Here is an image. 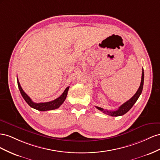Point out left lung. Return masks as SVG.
I'll use <instances>...</instances> for the list:
<instances>
[{"mask_svg":"<svg viewBox=\"0 0 160 160\" xmlns=\"http://www.w3.org/2000/svg\"><path fill=\"white\" fill-rule=\"evenodd\" d=\"M142 75H141V84L139 86V88H138V91H137L136 93L133 95V97L131 98H130L129 100H127L124 104H122L121 107H119L117 111H107L104 109L102 108H100L98 107H96L97 109L99 111H102L103 113L107 114L108 115H110L112 117H118V116H122L125 115V113L128 112L130 109L134 105V104L136 102L137 100L139 98V96L141 95V92H142V90L143 87V82H144V72L143 69L142 70Z\"/></svg>","mask_w":160,"mask_h":160,"instance_id":"1","label":"left lung"}]
</instances>
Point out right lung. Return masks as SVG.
<instances>
[{"label": "right lung", "instance_id": "obj_1", "mask_svg": "<svg viewBox=\"0 0 160 160\" xmlns=\"http://www.w3.org/2000/svg\"><path fill=\"white\" fill-rule=\"evenodd\" d=\"M17 84H18V87H19V89L20 90V92L22 95V97L24 98L26 102L31 107L40 111H46L54 110V109L58 108L63 104V102L65 101L67 94H68V91L70 88V86H68V87L66 88V90H64V92L62 93V94L60 97H58V98L52 100V101L47 102L35 103L32 101V100L30 98L29 96L24 92L23 90H22V88H21V86L20 85L19 82L18 80V78H17Z\"/></svg>", "mask_w": 160, "mask_h": 160}]
</instances>
